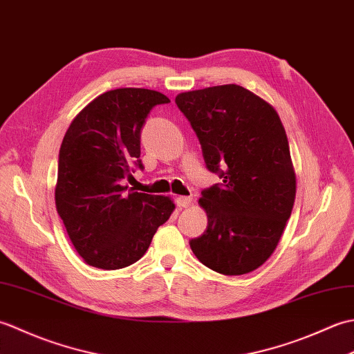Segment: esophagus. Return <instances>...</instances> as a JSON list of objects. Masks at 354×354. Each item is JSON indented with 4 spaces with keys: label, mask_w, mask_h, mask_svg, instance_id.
<instances>
[{
    "label": "esophagus",
    "mask_w": 354,
    "mask_h": 354,
    "mask_svg": "<svg viewBox=\"0 0 354 354\" xmlns=\"http://www.w3.org/2000/svg\"><path fill=\"white\" fill-rule=\"evenodd\" d=\"M176 205L179 208H187L192 205V198L190 196H178L176 198Z\"/></svg>",
    "instance_id": "1"
}]
</instances>
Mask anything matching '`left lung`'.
Wrapping results in <instances>:
<instances>
[{"instance_id": "obj_1", "label": "left lung", "mask_w": 354, "mask_h": 354, "mask_svg": "<svg viewBox=\"0 0 354 354\" xmlns=\"http://www.w3.org/2000/svg\"><path fill=\"white\" fill-rule=\"evenodd\" d=\"M178 108L199 138L209 171L222 183L202 190L208 216L192 251L209 269L242 275L278 245L295 202V171L277 111L239 85L178 94Z\"/></svg>"}]
</instances>
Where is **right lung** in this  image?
<instances>
[{
  "label": "right lung",
  "mask_w": 354,
  "mask_h": 354,
  "mask_svg": "<svg viewBox=\"0 0 354 354\" xmlns=\"http://www.w3.org/2000/svg\"><path fill=\"white\" fill-rule=\"evenodd\" d=\"M169 102L152 89H112L86 104L65 133L56 208L89 266L114 270L138 261L175 209L167 196L126 185L135 169H145L140 142L149 112Z\"/></svg>",
  "instance_id": "obj_1"
}]
</instances>
